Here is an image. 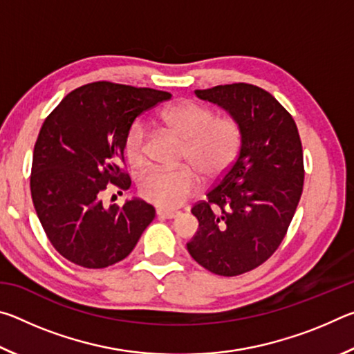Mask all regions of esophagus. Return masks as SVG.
Wrapping results in <instances>:
<instances>
[{
	"label": "esophagus",
	"mask_w": 354,
	"mask_h": 354,
	"mask_svg": "<svg viewBox=\"0 0 354 354\" xmlns=\"http://www.w3.org/2000/svg\"><path fill=\"white\" fill-rule=\"evenodd\" d=\"M156 214H158L159 218H175V217H178L179 212L169 211V209L160 207V209H158V211H156Z\"/></svg>",
	"instance_id": "obj_1"
}]
</instances>
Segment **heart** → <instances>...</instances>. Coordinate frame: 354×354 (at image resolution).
Segmentation results:
<instances>
[{"mask_svg": "<svg viewBox=\"0 0 354 354\" xmlns=\"http://www.w3.org/2000/svg\"><path fill=\"white\" fill-rule=\"evenodd\" d=\"M160 122L184 139L183 159L195 166L206 179L223 175L241 151V123L230 115L215 117V112L205 104L184 101L169 106L160 112ZM123 148L131 165L147 164L145 124L142 122L131 124L124 136ZM194 169L190 165L178 169L156 167L142 175L139 194L143 200L162 209L183 206L198 189L200 178Z\"/></svg>", "mask_w": 354, "mask_h": 354, "instance_id": "b5f03b06", "label": "heart"}]
</instances>
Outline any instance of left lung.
<instances>
[{
	"label": "left lung",
	"mask_w": 354,
	"mask_h": 354,
	"mask_svg": "<svg viewBox=\"0 0 354 354\" xmlns=\"http://www.w3.org/2000/svg\"><path fill=\"white\" fill-rule=\"evenodd\" d=\"M242 128L237 158L192 214L198 231L190 256L220 277H237L270 257L287 232L303 192V149L297 124L279 101L253 84L195 91Z\"/></svg>",
	"instance_id": "obj_1"
}]
</instances>
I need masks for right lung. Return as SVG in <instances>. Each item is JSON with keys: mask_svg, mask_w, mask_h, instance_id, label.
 <instances>
[{"mask_svg": "<svg viewBox=\"0 0 354 354\" xmlns=\"http://www.w3.org/2000/svg\"><path fill=\"white\" fill-rule=\"evenodd\" d=\"M169 92L98 81L70 92L46 117L32 154L31 195L53 247L86 268L123 261L151 223V205L133 198L104 207L111 184L128 190L123 140L142 112Z\"/></svg>", "mask_w": 354, "mask_h": 354, "instance_id": "1", "label": "right lung"}]
</instances>
